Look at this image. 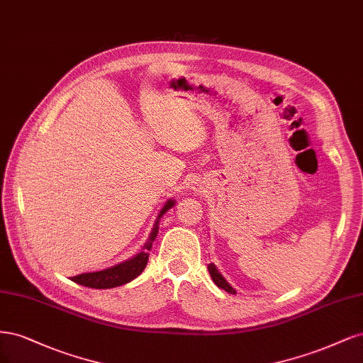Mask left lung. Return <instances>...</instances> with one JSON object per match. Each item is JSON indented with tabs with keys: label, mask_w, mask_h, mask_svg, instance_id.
I'll list each match as a JSON object with an SVG mask.
<instances>
[{
	"label": "left lung",
	"mask_w": 363,
	"mask_h": 363,
	"mask_svg": "<svg viewBox=\"0 0 363 363\" xmlns=\"http://www.w3.org/2000/svg\"><path fill=\"white\" fill-rule=\"evenodd\" d=\"M208 272H209V274H211V277H213V280H214V284H216L218 288L225 289L226 292H229V294H237V291L233 289V288L226 282V279L220 274V272L217 270V267H216L214 264H208Z\"/></svg>",
	"instance_id": "8db88e82"
}]
</instances>
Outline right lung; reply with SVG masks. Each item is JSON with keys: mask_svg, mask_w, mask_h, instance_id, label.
<instances>
[{"mask_svg": "<svg viewBox=\"0 0 363 363\" xmlns=\"http://www.w3.org/2000/svg\"><path fill=\"white\" fill-rule=\"evenodd\" d=\"M174 203L177 202H174L173 199H169L166 205L162 206V209L158 214V218L155 221V225H154V229L150 230V235H149L147 241L145 242L142 252H138L135 256H133L131 259L121 262L118 265H113L110 268H105V270L74 276L71 279L72 282L79 284L83 286L95 288V289H108V288H116V286H121V285L131 282L133 279L142 274V272L145 270V267L147 264V259H149V250L152 249V242H154V240L158 235L160 218L164 216L170 208H173Z\"/></svg>", "mask_w": 363, "mask_h": 363, "instance_id": "1", "label": "right lung"}]
</instances>
